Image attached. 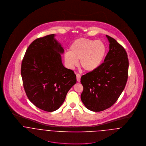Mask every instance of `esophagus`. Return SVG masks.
Here are the masks:
<instances>
[{"label":"esophagus","instance_id":"esophagus-1","mask_svg":"<svg viewBox=\"0 0 146 146\" xmlns=\"http://www.w3.org/2000/svg\"><path fill=\"white\" fill-rule=\"evenodd\" d=\"M80 78H81V75H80V74H78L76 75V79H77V81H78V82H80Z\"/></svg>","mask_w":146,"mask_h":146}]
</instances>
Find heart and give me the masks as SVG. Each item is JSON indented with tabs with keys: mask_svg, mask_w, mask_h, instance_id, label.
<instances>
[{
	"mask_svg": "<svg viewBox=\"0 0 146 146\" xmlns=\"http://www.w3.org/2000/svg\"><path fill=\"white\" fill-rule=\"evenodd\" d=\"M107 53L106 44L101 40L82 38L75 40L70 46L69 52L64 54L67 66L73 68L80 62L88 72L96 70L102 64Z\"/></svg>",
	"mask_w": 146,
	"mask_h": 146,
	"instance_id": "1",
	"label": "heart"
}]
</instances>
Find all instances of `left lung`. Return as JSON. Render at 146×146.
Returning a JSON list of instances; mask_svg holds the SVG:
<instances>
[{
    "label": "left lung",
    "instance_id": "left-lung-1",
    "mask_svg": "<svg viewBox=\"0 0 146 146\" xmlns=\"http://www.w3.org/2000/svg\"><path fill=\"white\" fill-rule=\"evenodd\" d=\"M110 49L104 62L96 70L81 78L83 91L81 100L86 108L94 112L105 110L114 104L125 88L129 60L124 47L106 35Z\"/></svg>",
    "mask_w": 146,
    "mask_h": 146
}]
</instances>
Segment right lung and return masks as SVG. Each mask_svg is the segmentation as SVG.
Returning <instances> with one entry per match:
<instances>
[{
	"label": "right lung",
	"mask_w": 146,
	"mask_h": 146,
	"mask_svg": "<svg viewBox=\"0 0 146 146\" xmlns=\"http://www.w3.org/2000/svg\"><path fill=\"white\" fill-rule=\"evenodd\" d=\"M54 36L48 35L32 42L21 64L23 88L29 100L47 112L58 109L76 83L74 72L63 65L61 54L64 49Z\"/></svg>",
	"instance_id": "add662e5"
}]
</instances>
